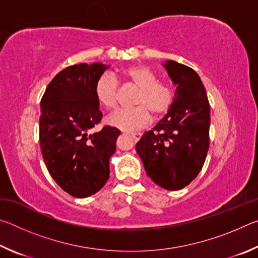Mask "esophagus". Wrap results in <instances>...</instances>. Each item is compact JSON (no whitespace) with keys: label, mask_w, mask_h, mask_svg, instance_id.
I'll return each instance as SVG.
<instances>
[{"label":"esophagus","mask_w":258,"mask_h":258,"mask_svg":"<svg viewBox=\"0 0 258 258\" xmlns=\"http://www.w3.org/2000/svg\"><path fill=\"white\" fill-rule=\"evenodd\" d=\"M131 135H132V138L134 139V141L137 142V141H139L140 139H141V137H142V133H140V132H135V133H132Z\"/></svg>","instance_id":"34e87169"}]
</instances>
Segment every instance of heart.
<instances>
[{
  "label": "heart",
  "mask_w": 258,
  "mask_h": 258,
  "mask_svg": "<svg viewBox=\"0 0 258 258\" xmlns=\"http://www.w3.org/2000/svg\"><path fill=\"white\" fill-rule=\"evenodd\" d=\"M118 75L139 87L134 108L120 109L108 118V123L125 132L145 127L151 121L152 113L161 116L169 110L174 102L172 86L158 81L157 74L151 68L135 64L119 71ZM94 95L100 106L113 110L118 106V83L109 74H104L95 83Z\"/></svg>",
  "instance_id": "obj_1"
}]
</instances>
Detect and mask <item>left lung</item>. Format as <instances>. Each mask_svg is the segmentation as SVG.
Instances as JSON below:
<instances>
[{"instance_id": "1", "label": "left lung", "mask_w": 258, "mask_h": 258, "mask_svg": "<svg viewBox=\"0 0 258 258\" xmlns=\"http://www.w3.org/2000/svg\"><path fill=\"white\" fill-rule=\"evenodd\" d=\"M176 86L167 113L137 143L147 175L166 190H180L202 171L209 148V102L194 69L173 60L163 63Z\"/></svg>"}]
</instances>
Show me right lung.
Segmentation results:
<instances>
[{
    "label": "right lung",
    "mask_w": 258,
    "mask_h": 258,
    "mask_svg": "<svg viewBox=\"0 0 258 258\" xmlns=\"http://www.w3.org/2000/svg\"><path fill=\"white\" fill-rule=\"evenodd\" d=\"M110 66L94 62L64 68L47 85L41 100L40 145L47 171L61 189L76 198L90 197L109 178V159L120 131L100 123L94 95L99 77Z\"/></svg>",
    "instance_id": "add662e5"
}]
</instances>
